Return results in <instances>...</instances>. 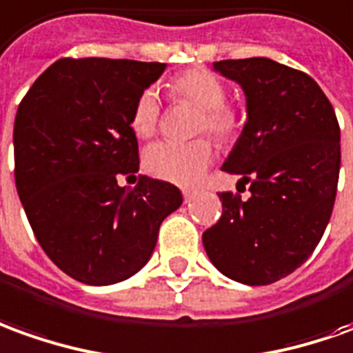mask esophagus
Masks as SVG:
<instances>
[{"label":"esophagus","instance_id":"obj_1","mask_svg":"<svg viewBox=\"0 0 353 353\" xmlns=\"http://www.w3.org/2000/svg\"><path fill=\"white\" fill-rule=\"evenodd\" d=\"M182 196H184V200L190 201L194 196H196V190H190V188H182Z\"/></svg>","mask_w":353,"mask_h":353}]
</instances>
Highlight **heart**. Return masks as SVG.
<instances>
[{"label": "heart", "mask_w": 353, "mask_h": 353, "mask_svg": "<svg viewBox=\"0 0 353 353\" xmlns=\"http://www.w3.org/2000/svg\"><path fill=\"white\" fill-rule=\"evenodd\" d=\"M171 101L198 107L196 130L209 132L221 142L236 136L240 128V113L227 101V86L215 72L208 69H190L172 77L165 84ZM161 119V101L155 90L145 88L136 98L130 111V126L136 134L152 136ZM215 152L208 138H194L188 142L159 140L145 148L144 165L148 172L174 184H194L203 176L213 163Z\"/></svg>", "instance_id": "heart-1"}]
</instances>
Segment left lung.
Masks as SVG:
<instances>
[{"label":"left lung","instance_id":"8db88e82","mask_svg":"<svg viewBox=\"0 0 353 353\" xmlns=\"http://www.w3.org/2000/svg\"><path fill=\"white\" fill-rule=\"evenodd\" d=\"M213 67L246 92L248 123L223 171L240 174L252 196L219 194L223 213L201 240L221 273L263 286L298 269L319 244L339 186L340 126L302 70L265 57Z\"/></svg>","mask_w":353,"mask_h":353}]
</instances>
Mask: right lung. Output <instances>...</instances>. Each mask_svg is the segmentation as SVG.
<instances>
[{"instance_id": "1", "label": "right lung", "mask_w": 353, "mask_h": 353, "mask_svg": "<svg viewBox=\"0 0 353 353\" xmlns=\"http://www.w3.org/2000/svg\"><path fill=\"white\" fill-rule=\"evenodd\" d=\"M165 63L63 57L43 70L14 117V184L42 250L63 273L115 284L152 255L163 219L181 208L169 182L138 174L130 111Z\"/></svg>"}]
</instances>
